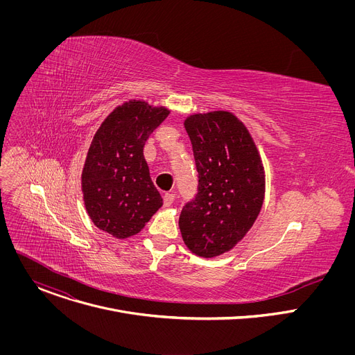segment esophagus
Listing matches in <instances>:
<instances>
[{
	"label": "esophagus",
	"mask_w": 355,
	"mask_h": 355,
	"mask_svg": "<svg viewBox=\"0 0 355 355\" xmlns=\"http://www.w3.org/2000/svg\"><path fill=\"white\" fill-rule=\"evenodd\" d=\"M174 198H175V195L174 193H171V192H166L164 193V196H163V199H164V207H170L173 202H174Z\"/></svg>",
	"instance_id": "esophagus-1"
}]
</instances>
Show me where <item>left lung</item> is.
I'll return each mask as SVG.
<instances>
[{
  "mask_svg": "<svg viewBox=\"0 0 355 355\" xmlns=\"http://www.w3.org/2000/svg\"><path fill=\"white\" fill-rule=\"evenodd\" d=\"M198 171V193L182 208L180 230L193 254L230 251L256 222L266 178L259 150L233 114L215 111L185 119Z\"/></svg>",
  "mask_w": 355,
  "mask_h": 355,
  "instance_id": "obj_1",
  "label": "left lung"
}]
</instances>
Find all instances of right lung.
I'll return each instance as SVG.
<instances>
[{"label": "right lung", "instance_id": "right-lung-1", "mask_svg": "<svg viewBox=\"0 0 355 355\" xmlns=\"http://www.w3.org/2000/svg\"><path fill=\"white\" fill-rule=\"evenodd\" d=\"M168 114L132 99L107 116L91 141L81 174L85 209L98 229L116 239L139 233L163 205L143 147Z\"/></svg>", "mask_w": 355, "mask_h": 355}]
</instances>
